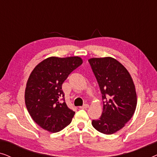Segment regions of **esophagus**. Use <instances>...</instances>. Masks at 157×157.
Wrapping results in <instances>:
<instances>
[{
	"mask_svg": "<svg viewBox=\"0 0 157 157\" xmlns=\"http://www.w3.org/2000/svg\"><path fill=\"white\" fill-rule=\"evenodd\" d=\"M88 107H89V104H83L82 106L79 107V108H80V109H87Z\"/></svg>",
	"mask_w": 157,
	"mask_h": 157,
	"instance_id": "34e87169",
	"label": "esophagus"
}]
</instances>
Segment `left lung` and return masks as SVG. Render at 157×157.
<instances>
[{
    "label": "left lung",
    "instance_id": "1",
    "mask_svg": "<svg viewBox=\"0 0 157 157\" xmlns=\"http://www.w3.org/2000/svg\"><path fill=\"white\" fill-rule=\"evenodd\" d=\"M102 94L103 112L92 126L104 134L119 131L133 117L137 98L133 79L127 69L111 57L89 59Z\"/></svg>",
    "mask_w": 157,
    "mask_h": 157
}]
</instances>
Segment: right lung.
Wrapping results in <instances>:
<instances>
[{
  "label": "right lung",
  "mask_w": 157,
  "mask_h": 157,
  "mask_svg": "<svg viewBox=\"0 0 157 157\" xmlns=\"http://www.w3.org/2000/svg\"><path fill=\"white\" fill-rule=\"evenodd\" d=\"M82 63L78 56L49 57L30 74L25 90V106L32 119L44 129L59 132L71 122L75 112L66 104L62 84Z\"/></svg>",
  "instance_id": "right-lung-1"
}]
</instances>
